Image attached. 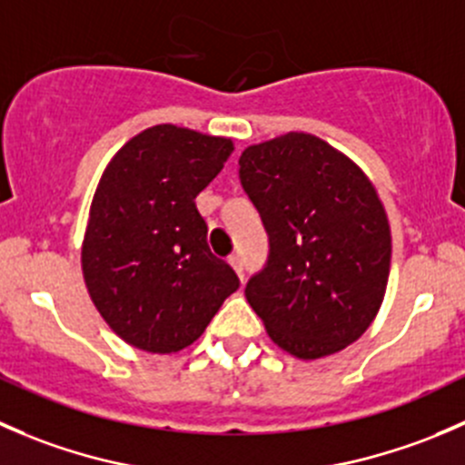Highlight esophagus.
<instances>
[{"label":"esophagus","instance_id":"obj_1","mask_svg":"<svg viewBox=\"0 0 465 465\" xmlns=\"http://www.w3.org/2000/svg\"><path fill=\"white\" fill-rule=\"evenodd\" d=\"M227 261H229V265L233 267V272H236V274L241 276V281H242V272H245V267H242V259H241V256L232 254Z\"/></svg>","mask_w":465,"mask_h":465}]
</instances>
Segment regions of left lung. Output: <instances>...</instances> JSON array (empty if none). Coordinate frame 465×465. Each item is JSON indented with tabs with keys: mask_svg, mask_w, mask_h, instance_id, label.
Masks as SVG:
<instances>
[{
	"mask_svg": "<svg viewBox=\"0 0 465 465\" xmlns=\"http://www.w3.org/2000/svg\"><path fill=\"white\" fill-rule=\"evenodd\" d=\"M238 166L270 236L247 303L285 353H340L371 326L387 292L391 232L376 186L353 159L308 133L247 145Z\"/></svg>",
	"mask_w": 465,
	"mask_h": 465,
	"instance_id": "obj_1",
	"label": "left lung"
}]
</instances>
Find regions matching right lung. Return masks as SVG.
Here are the masks:
<instances>
[{
	"mask_svg": "<svg viewBox=\"0 0 465 465\" xmlns=\"http://www.w3.org/2000/svg\"><path fill=\"white\" fill-rule=\"evenodd\" d=\"M232 153V139L159 124L121 145L103 171L81 265L94 306L125 344L180 353L241 285L211 254L195 206Z\"/></svg>",
	"mask_w": 465,
	"mask_h": 465,
	"instance_id": "1",
	"label": "right lung"
}]
</instances>
